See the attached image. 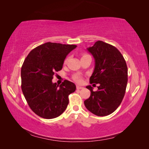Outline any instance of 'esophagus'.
I'll return each instance as SVG.
<instances>
[{"instance_id": "obj_1", "label": "esophagus", "mask_w": 149, "mask_h": 149, "mask_svg": "<svg viewBox=\"0 0 149 149\" xmlns=\"http://www.w3.org/2000/svg\"><path fill=\"white\" fill-rule=\"evenodd\" d=\"M76 88H77V90H79V89H82L83 88H84V87H81V86H79V85H77V86H76Z\"/></svg>"}]
</instances>
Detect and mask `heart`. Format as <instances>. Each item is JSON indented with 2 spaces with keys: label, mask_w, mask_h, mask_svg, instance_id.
Here are the masks:
<instances>
[{
  "label": "heart",
  "mask_w": 149,
  "mask_h": 149,
  "mask_svg": "<svg viewBox=\"0 0 149 149\" xmlns=\"http://www.w3.org/2000/svg\"><path fill=\"white\" fill-rule=\"evenodd\" d=\"M87 54H83V56H82V57H84V56H87ZM68 58H66L65 59V60H64V63L65 64V63L67 62V61H68ZM73 79H74V81H75L76 82H77V83H81L82 81V76L80 74H74V76H73Z\"/></svg>",
  "instance_id": "b5f03b06"
}]
</instances>
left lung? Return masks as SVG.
<instances>
[{
	"mask_svg": "<svg viewBox=\"0 0 149 149\" xmlns=\"http://www.w3.org/2000/svg\"><path fill=\"white\" fill-rule=\"evenodd\" d=\"M87 50L95 61L90 84L99 86L96 91L91 85L86 87L91 93L84 104L93 114L105 116L117 109L124 97L127 84V64L116 48L103 41H97Z\"/></svg>",
	"mask_w": 149,
	"mask_h": 149,
	"instance_id": "1",
	"label": "left lung"
}]
</instances>
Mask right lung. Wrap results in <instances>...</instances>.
Segmentation results:
<instances>
[{
	"instance_id": "right-lung-1",
	"label": "right lung",
	"mask_w": 149,
	"mask_h": 149,
	"mask_svg": "<svg viewBox=\"0 0 149 149\" xmlns=\"http://www.w3.org/2000/svg\"><path fill=\"white\" fill-rule=\"evenodd\" d=\"M76 47L48 42L33 49L25 59L21 69L22 90L30 108L39 116L52 119L66 109L68 96L75 91V85L64 80L58 86L52 79Z\"/></svg>"
}]
</instances>
